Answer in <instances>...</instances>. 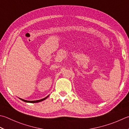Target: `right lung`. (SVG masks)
Segmentation results:
<instances>
[{"label": "right lung", "instance_id": "add662e5", "mask_svg": "<svg viewBox=\"0 0 129 129\" xmlns=\"http://www.w3.org/2000/svg\"><path fill=\"white\" fill-rule=\"evenodd\" d=\"M49 96V95H47V97H46L44 98H43V99H41V100H36V101H27V100H23V99H22V98H19L20 100L23 101V102H28V103H37V102H41L42 101H44L45 100H46V98Z\"/></svg>", "mask_w": 129, "mask_h": 129}]
</instances>
